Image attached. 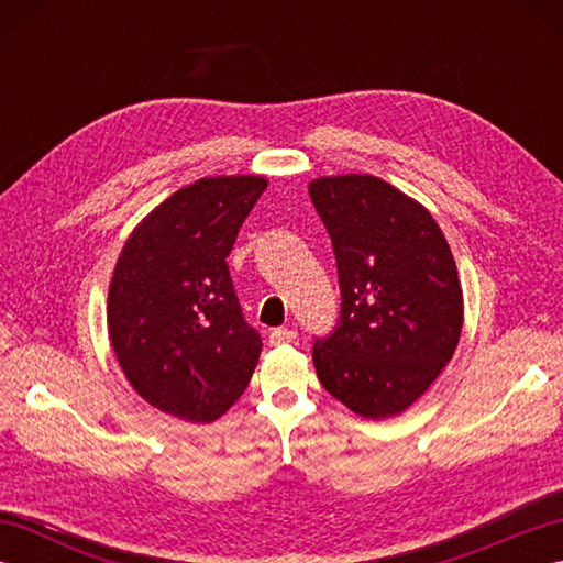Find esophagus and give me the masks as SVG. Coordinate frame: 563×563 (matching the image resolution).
<instances>
[{
  "mask_svg": "<svg viewBox=\"0 0 563 563\" xmlns=\"http://www.w3.org/2000/svg\"><path fill=\"white\" fill-rule=\"evenodd\" d=\"M297 339V333H295V329H273L271 333H268V343L271 345H283V343H292Z\"/></svg>",
  "mask_w": 563,
  "mask_h": 563,
  "instance_id": "1",
  "label": "esophagus"
}]
</instances>
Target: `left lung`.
Instances as JSON below:
<instances>
[{
  "mask_svg": "<svg viewBox=\"0 0 563 563\" xmlns=\"http://www.w3.org/2000/svg\"><path fill=\"white\" fill-rule=\"evenodd\" d=\"M341 280V321L314 343L317 377L367 421L401 416L452 361L464 297L445 234L416 198L373 174L309 181Z\"/></svg>",
  "mask_w": 563,
  "mask_h": 563,
  "instance_id": "obj_1",
  "label": "left lung"
}]
</instances>
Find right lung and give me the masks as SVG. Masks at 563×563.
Here are the masks:
<instances>
[{"mask_svg":"<svg viewBox=\"0 0 563 563\" xmlns=\"http://www.w3.org/2000/svg\"><path fill=\"white\" fill-rule=\"evenodd\" d=\"M266 186L261 174L198 178L150 210L115 261L106 305L115 361L142 399L181 421H218L256 369L261 339L227 256Z\"/></svg>","mask_w":563,"mask_h":563,"instance_id":"1","label":"right lung"}]
</instances>
